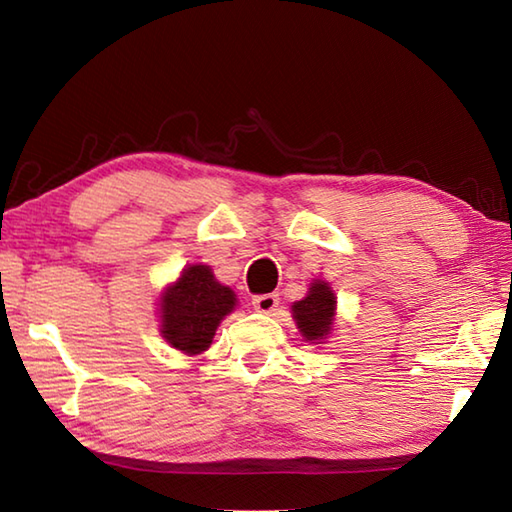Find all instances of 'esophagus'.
Returning a JSON list of instances; mask_svg holds the SVG:
<instances>
[{"label": "esophagus", "instance_id": "obj_1", "mask_svg": "<svg viewBox=\"0 0 512 512\" xmlns=\"http://www.w3.org/2000/svg\"><path fill=\"white\" fill-rule=\"evenodd\" d=\"M252 305L256 311H260V314H271L278 307V296L276 294H260V296H254Z\"/></svg>", "mask_w": 512, "mask_h": 512}]
</instances>
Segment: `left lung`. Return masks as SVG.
Returning <instances> with one entry per match:
<instances>
[{"mask_svg": "<svg viewBox=\"0 0 512 512\" xmlns=\"http://www.w3.org/2000/svg\"><path fill=\"white\" fill-rule=\"evenodd\" d=\"M291 314H294L302 338L307 342L320 344L329 336L333 327L336 294H333L325 280H314L307 291V296L291 305Z\"/></svg>", "mask_w": 512, "mask_h": 512, "instance_id": "1", "label": "left lung"}]
</instances>
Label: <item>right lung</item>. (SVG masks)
I'll return each instance as SVG.
<instances>
[{"label":"right lung","instance_id":"add662e5","mask_svg":"<svg viewBox=\"0 0 512 512\" xmlns=\"http://www.w3.org/2000/svg\"><path fill=\"white\" fill-rule=\"evenodd\" d=\"M236 294L214 278L207 265H190L161 296V336L187 356L212 344L221 320L232 314Z\"/></svg>","mask_w":512,"mask_h":512}]
</instances>
